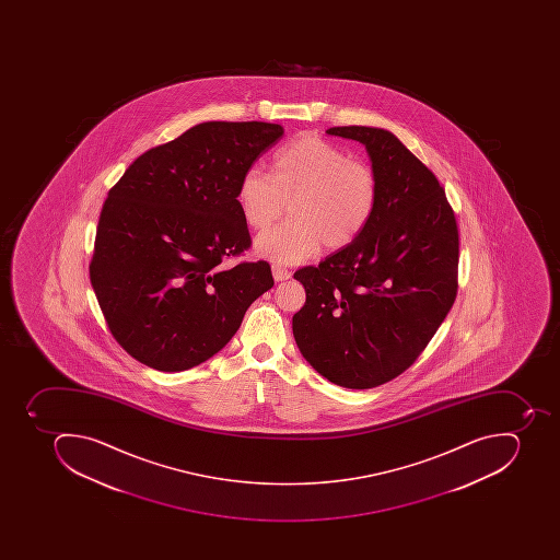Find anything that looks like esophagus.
<instances>
[{
  "instance_id": "34e87169",
  "label": "esophagus",
  "mask_w": 560,
  "mask_h": 560,
  "mask_svg": "<svg viewBox=\"0 0 560 560\" xmlns=\"http://www.w3.org/2000/svg\"><path fill=\"white\" fill-rule=\"evenodd\" d=\"M273 278L277 282H282V280H289L292 277L291 271L289 269L283 268V266L273 265Z\"/></svg>"
}]
</instances>
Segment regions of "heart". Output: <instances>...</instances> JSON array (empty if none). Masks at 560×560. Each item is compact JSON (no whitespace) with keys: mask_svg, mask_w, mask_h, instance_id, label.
Wrapping results in <instances>:
<instances>
[{"mask_svg":"<svg viewBox=\"0 0 560 560\" xmlns=\"http://www.w3.org/2000/svg\"><path fill=\"white\" fill-rule=\"evenodd\" d=\"M380 180L371 164L318 137H301L278 150L273 176L248 167L238 185L243 221L268 230L285 212L291 219L257 240L259 254L283 265L310 259L324 245L347 247L375 215Z\"/></svg>","mask_w":560,"mask_h":560,"instance_id":"heart-1","label":"heart"}]
</instances>
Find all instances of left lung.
Returning <instances> with one entry per match:
<instances>
[{"instance_id": "1", "label": "left lung", "mask_w": 560, "mask_h": 560, "mask_svg": "<svg viewBox=\"0 0 560 560\" xmlns=\"http://www.w3.org/2000/svg\"><path fill=\"white\" fill-rule=\"evenodd\" d=\"M327 132L364 143L380 201L355 242L295 271L306 301L292 330L322 376L339 387L373 388L419 359L452 308L457 221L436 175L393 132L365 126Z\"/></svg>"}]
</instances>
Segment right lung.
<instances>
[{
	"mask_svg": "<svg viewBox=\"0 0 560 560\" xmlns=\"http://www.w3.org/2000/svg\"><path fill=\"white\" fill-rule=\"evenodd\" d=\"M282 135L257 120L198 124L147 150L108 190L89 277L112 336L141 364H201L273 287L266 260L221 265L250 248L240 180Z\"/></svg>",
	"mask_w": 560,
	"mask_h": 560,
	"instance_id": "add662e5",
	"label": "right lung"
}]
</instances>
